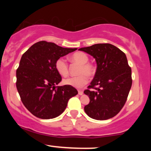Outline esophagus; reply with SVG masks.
Returning a JSON list of instances; mask_svg holds the SVG:
<instances>
[{
    "label": "esophagus",
    "instance_id": "1",
    "mask_svg": "<svg viewBox=\"0 0 151 151\" xmlns=\"http://www.w3.org/2000/svg\"><path fill=\"white\" fill-rule=\"evenodd\" d=\"M78 93H79V95H82L83 94V91H82V90H79V91H78Z\"/></svg>",
    "mask_w": 151,
    "mask_h": 151
}]
</instances>
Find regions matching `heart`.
Here are the masks:
<instances>
[{
  "mask_svg": "<svg viewBox=\"0 0 151 151\" xmlns=\"http://www.w3.org/2000/svg\"><path fill=\"white\" fill-rule=\"evenodd\" d=\"M70 60L80 65L78 74L79 75L65 79L63 83L76 88H80L87 84L88 77H93L96 73V67L93 64L89 63V57L83 52H77L70 57ZM55 70L59 74L66 77L69 75V67L65 59L59 58L55 64Z\"/></svg>",
  "mask_w": 151,
  "mask_h": 151,
  "instance_id": "1",
  "label": "heart"
}]
</instances>
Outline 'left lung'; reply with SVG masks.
I'll use <instances>...</instances> for the list:
<instances>
[{
  "mask_svg": "<svg viewBox=\"0 0 151 151\" xmlns=\"http://www.w3.org/2000/svg\"><path fill=\"white\" fill-rule=\"evenodd\" d=\"M89 54L97 64L96 74L84 93L89 103L84 111L96 120L115 116L124 107L132 85L131 68L125 53L109 43L80 48Z\"/></svg>",
  "mask_w": 151,
  "mask_h": 151,
  "instance_id": "obj_1",
  "label": "left lung"
}]
</instances>
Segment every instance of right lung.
Masks as SVG:
<instances>
[{"label":"right lung","instance_id":"add662e5","mask_svg":"<svg viewBox=\"0 0 151 151\" xmlns=\"http://www.w3.org/2000/svg\"><path fill=\"white\" fill-rule=\"evenodd\" d=\"M76 50L40 41L22 55L16 70V87L22 104L36 117L58 116L65 110L69 99L78 93L72 86H56L62 77L55 67L58 59Z\"/></svg>","mask_w":151,"mask_h":151}]
</instances>
